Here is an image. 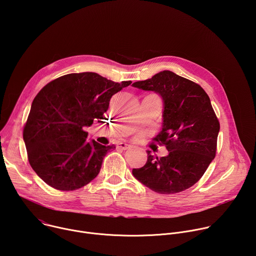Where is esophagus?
I'll use <instances>...</instances> for the list:
<instances>
[{
  "mask_svg": "<svg viewBox=\"0 0 256 256\" xmlns=\"http://www.w3.org/2000/svg\"><path fill=\"white\" fill-rule=\"evenodd\" d=\"M118 148H120L122 150H128V149L132 148V146L126 144V142H120L118 144Z\"/></svg>",
  "mask_w": 256,
  "mask_h": 256,
  "instance_id": "esophagus-1",
  "label": "esophagus"
}]
</instances>
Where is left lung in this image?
Here are the masks:
<instances>
[{"instance_id": "8db88e82", "label": "left lung", "mask_w": 256, "mask_h": 256, "mask_svg": "<svg viewBox=\"0 0 256 256\" xmlns=\"http://www.w3.org/2000/svg\"><path fill=\"white\" fill-rule=\"evenodd\" d=\"M134 87L158 93L164 102L162 130L154 138L168 150L165 157L147 151L146 164L132 175L147 188L172 194L192 188L202 178L216 151L220 122L206 91L173 72L162 70Z\"/></svg>"}]
</instances>
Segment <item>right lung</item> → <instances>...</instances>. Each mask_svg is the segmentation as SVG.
<instances>
[{"mask_svg":"<svg viewBox=\"0 0 256 256\" xmlns=\"http://www.w3.org/2000/svg\"><path fill=\"white\" fill-rule=\"evenodd\" d=\"M130 84L75 72L50 82L35 96L23 138L32 169L46 184L75 190L98 175L103 158L116 146L87 142L84 128L103 120L112 95Z\"/></svg>","mask_w":256,"mask_h":256,"instance_id":"obj_1","label":"right lung"}]
</instances>
